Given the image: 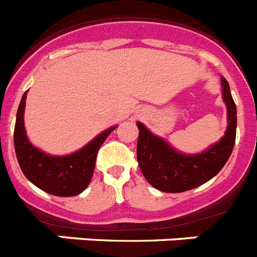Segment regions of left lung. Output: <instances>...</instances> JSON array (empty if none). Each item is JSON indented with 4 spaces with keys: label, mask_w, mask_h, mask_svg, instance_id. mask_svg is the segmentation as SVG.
I'll return each mask as SVG.
<instances>
[{
    "label": "left lung",
    "mask_w": 257,
    "mask_h": 257,
    "mask_svg": "<svg viewBox=\"0 0 257 257\" xmlns=\"http://www.w3.org/2000/svg\"><path fill=\"white\" fill-rule=\"evenodd\" d=\"M221 85L222 97L228 108V130L219 143L203 153L196 156L179 153L138 122V162L152 187L167 193L185 192L205 184L224 167L234 148L237 108L224 77H221Z\"/></svg>",
    "instance_id": "left-lung-1"
}]
</instances>
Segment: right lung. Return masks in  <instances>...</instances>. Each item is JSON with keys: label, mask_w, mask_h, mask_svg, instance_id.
Here are the masks:
<instances>
[{"label": "right lung", "mask_w": 257, "mask_h": 257, "mask_svg": "<svg viewBox=\"0 0 257 257\" xmlns=\"http://www.w3.org/2000/svg\"><path fill=\"white\" fill-rule=\"evenodd\" d=\"M27 91L22 97L14 130V145L23 174L31 183L58 197L77 196L87 188L92 178L97 152L115 127L96 136L85 148L69 156L52 157L38 151L29 143L24 128Z\"/></svg>", "instance_id": "right-lung-1"}]
</instances>
